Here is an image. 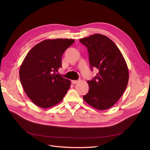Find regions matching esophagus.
<instances>
[{
    "instance_id": "1",
    "label": "esophagus",
    "mask_w": 150,
    "mask_h": 150,
    "mask_svg": "<svg viewBox=\"0 0 150 150\" xmlns=\"http://www.w3.org/2000/svg\"><path fill=\"white\" fill-rule=\"evenodd\" d=\"M79 81V80H72L71 81V83H72V84H76V83H78V82Z\"/></svg>"
}]
</instances>
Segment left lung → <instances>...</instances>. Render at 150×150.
Instances as JSON below:
<instances>
[{
    "label": "left lung",
    "instance_id": "left-lung-1",
    "mask_svg": "<svg viewBox=\"0 0 150 150\" xmlns=\"http://www.w3.org/2000/svg\"><path fill=\"white\" fill-rule=\"evenodd\" d=\"M79 41L87 47L91 69L99 71L87 81L89 89L83 99L97 110H107L119 100L127 87L129 72L126 61L116 45L105 35L96 34Z\"/></svg>",
    "mask_w": 150,
    "mask_h": 150
}]
</instances>
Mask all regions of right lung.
<instances>
[{
    "label": "right lung",
    "mask_w": 150,
    "mask_h": 150,
    "mask_svg": "<svg viewBox=\"0 0 150 150\" xmlns=\"http://www.w3.org/2000/svg\"><path fill=\"white\" fill-rule=\"evenodd\" d=\"M74 42L69 39L44 40L27 54L20 67V81L35 105L42 108L56 105L69 89L70 81L56 72L61 67L63 53Z\"/></svg>",
    "instance_id": "add662e5"
}]
</instances>
